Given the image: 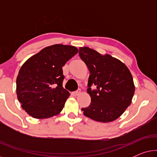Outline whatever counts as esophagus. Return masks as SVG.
<instances>
[{
  "label": "esophagus",
  "mask_w": 157,
  "mask_h": 157,
  "mask_svg": "<svg viewBox=\"0 0 157 157\" xmlns=\"http://www.w3.org/2000/svg\"><path fill=\"white\" fill-rule=\"evenodd\" d=\"M80 93H81V90H77V91L73 92V94H74V96H78Z\"/></svg>",
  "instance_id": "34e87169"
}]
</instances>
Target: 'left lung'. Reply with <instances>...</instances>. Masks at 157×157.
<instances>
[{"label": "left lung", "instance_id": "obj_1", "mask_svg": "<svg viewBox=\"0 0 157 157\" xmlns=\"http://www.w3.org/2000/svg\"><path fill=\"white\" fill-rule=\"evenodd\" d=\"M79 56L89 68L87 93L91 104L82 108L83 114L94 121L108 123L117 119L132 104L135 86L132 75L125 64L109 54L101 55L81 47ZM95 85L97 89L90 86Z\"/></svg>", "mask_w": 157, "mask_h": 157}]
</instances>
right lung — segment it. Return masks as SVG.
<instances>
[{
  "instance_id": "obj_1",
  "label": "right lung",
  "mask_w": 157,
  "mask_h": 157,
  "mask_svg": "<svg viewBox=\"0 0 157 157\" xmlns=\"http://www.w3.org/2000/svg\"><path fill=\"white\" fill-rule=\"evenodd\" d=\"M78 51L73 46L52 45L23 64L16 78V94L25 112L35 119H47L61 112L70 96L63 87L62 67Z\"/></svg>"
}]
</instances>
